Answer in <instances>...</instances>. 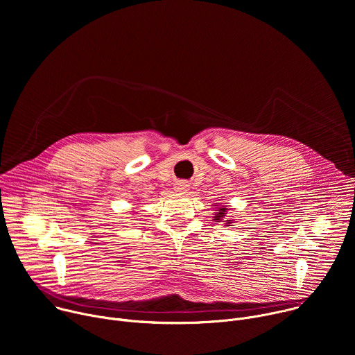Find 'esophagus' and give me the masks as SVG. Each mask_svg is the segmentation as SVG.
<instances>
[{"label":"esophagus","instance_id":"1","mask_svg":"<svg viewBox=\"0 0 355 355\" xmlns=\"http://www.w3.org/2000/svg\"><path fill=\"white\" fill-rule=\"evenodd\" d=\"M188 184L185 182V181H178V182H175V185H174V189L177 191V192H185L187 189H188Z\"/></svg>","mask_w":355,"mask_h":355}]
</instances>
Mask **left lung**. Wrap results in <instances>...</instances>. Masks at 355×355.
<instances>
[{
	"label": "left lung",
	"mask_w": 355,
	"mask_h": 355,
	"mask_svg": "<svg viewBox=\"0 0 355 355\" xmlns=\"http://www.w3.org/2000/svg\"><path fill=\"white\" fill-rule=\"evenodd\" d=\"M227 211H228V207L224 206V205H220L217 209H216V214L213 217V220H216L217 223L218 221H225V224H232L234 221L231 218H227Z\"/></svg>",
	"instance_id": "obj_1"
}]
</instances>
